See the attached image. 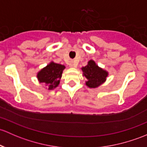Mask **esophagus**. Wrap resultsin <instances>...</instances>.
<instances>
[{
    "label": "esophagus",
    "instance_id": "esophagus-1",
    "mask_svg": "<svg viewBox=\"0 0 147 147\" xmlns=\"http://www.w3.org/2000/svg\"><path fill=\"white\" fill-rule=\"evenodd\" d=\"M69 67H76L77 64L74 61H71L69 63Z\"/></svg>",
    "mask_w": 147,
    "mask_h": 147
}]
</instances>
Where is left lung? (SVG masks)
<instances>
[{"label":"left lung","instance_id":"left-lung-1","mask_svg":"<svg viewBox=\"0 0 147 147\" xmlns=\"http://www.w3.org/2000/svg\"><path fill=\"white\" fill-rule=\"evenodd\" d=\"M82 76L85 77L86 86L91 89H95L101 86L106 81V78L109 76V72L100 67L95 61L90 60L87 65L81 68Z\"/></svg>","mask_w":147,"mask_h":147}]
</instances>
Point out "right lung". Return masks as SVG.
<instances>
[{
	"mask_svg": "<svg viewBox=\"0 0 147 147\" xmlns=\"http://www.w3.org/2000/svg\"><path fill=\"white\" fill-rule=\"evenodd\" d=\"M65 68V66L63 65L51 61L46 67L37 72V80L40 83L46 84L48 90H53L59 85Z\"/></svg>",
	"mask_w": 147,
	"mask_h": 147,
	"instance_id": "1",
	"label": "right lung"
}]
</instances>
